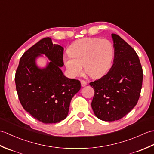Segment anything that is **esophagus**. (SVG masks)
Wrapping results in <instances>:
<instances>
[{
	"label": "esophagus",
	"mask_w": 154,
	"mask_h": 154,
	"mask_svg": "<svg viewBox=\"0 0 154 154\" xmlns=\"http://www.w3.org/2000/svg\"><path fill=\"white\" fill-rule=\"evenodd\" d=\"M81 86H82V87L86 86L87 85V81H85V80H81Z\"/></svg>",
	"instance_id": "1"
}]
</instances>
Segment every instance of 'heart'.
Instances as JSON below:
<instances>
[{"mask_svg":"<svg viewBox=\"0 0 154 154\" xmlns=\"http://www.w3.org/2000/svg\"><path fill=\"white\" fill-rule=\"evenodd\" d=\"M67 52L63 63L71 77L82 73L83 66L90 77H103L112 67L114 55L112 44L99 38L79 39L70 45Z\"/></svg>","mask_w":154,"mask_h":154,"instance_id":"obj_1","label":"heart"}]
</instances>
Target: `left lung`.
Returning <instances> with one entry per match:
<instances>
[{
    "label": "left lung",
    "mask_w": 154,
    "mask_h": 154,
    "mask_svg": "<svg viewBox=\"0 0 154 154\" xmlns=\"http://www.w3.org/2000/svg\"><path fill=\"white\" fill-rule=\"evenodd\" d=\"M114 63L109 72L89 83L94 91L91 103L97 118L118 120L134 107L141 93L143 70L138 55L119 35L112 34Z\"/></svg>",
    "instance_id": "obj_1"
}]
</instances>
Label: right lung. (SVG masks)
Here are the masks:
<instances>
[{"label": "right lung", "mask_w": 154, "mask_h": 154, "mask_svg": "<svg viewBox=\"0 0 154 154\" xmlns=\"http://www.w3.org/2000/svg\"><path fill=\"white\" fill-rule=\"evenodd\" d=\"M63 48L45 38L25 51L15 74L18 99L24 109L44 124L60 122L67 117L71 100L81 89L80 81L64 76ZM45 54L51 61L40 70L35 59Z\"/></svg>", "instance_id": "obj_1"}]
</instances>
